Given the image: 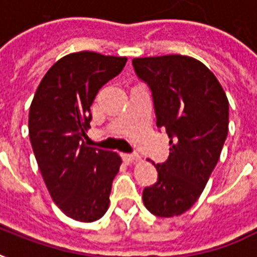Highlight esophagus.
<instances>
[{"label": "esophagus", "mask_w": 257, "mask_h": 257, "mask_svg": "<svg viewBox=\"0 0 257 257\" xmlns=\"http://www.w3.org/2000/svg\"><path fill=\"white\" fill-rule=\"evenodd\" d=\"M122 159H124L125 163H133V161L139 160L140 156H139L137 153H124V155H122Z\"/></svg>", "instance_id": "1"}]
</instances>
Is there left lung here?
Instances as JSON below:
<instances>
[{"instance_id":"8db88e82","label":"left lung","mask_w":257,"mask_h":257,"mask_svg":"<svg viewBox=\"0 0 257 257\" xmlns=\"http://www.w3.org/2000/svg\"><path fill=\"white\" fill-rule=\"evenodd\" d=\"M135 73L152 92L156 125L169 136V157L155 165L157 181L145 187L151 213L187 212L204 191L228 135L229 105L215 74L187 56L135 58Z\"/></svg>"}]
</instances>
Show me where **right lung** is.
Segmentation results:
<instances>
[{"label": "right lung", "mask_w": 257, "mask_h": 257, "mask_svg": "<svg viewBox=\"0 0 257 257\" xmlns=\"http://www.w3.org/2000/svg\"><path fill=\"white\" fill-rule=\"evenodd\" d=\"M125 64L126 57L94 52L68 54L48 70L30 105V143L46 188L68 217L82 223L104 216L120 169L117 153L86 147L84 139L97 93Z\"/></svg>", "instance_id": "add662e5"}]
</instances>
